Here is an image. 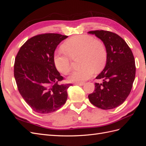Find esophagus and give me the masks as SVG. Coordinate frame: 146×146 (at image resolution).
Listing matches in <instances>:
<instances>
[{
    "mask_svg": "<svg viewBox=\"0 0 146 146\" xmlns=\"http://www.w3.org/2000/svg\"><path fill=\"white\" fill-rule=\"evenodd\" d=\"M75 85H79V86H83V85H85V83H83V82H77V83H75Z\"/></svg>",
    "mask_w": 146,
    "mask_h": 146,
    "instance_id": "esophagus-1",
    "label": "esophagus"
}]
</instances>
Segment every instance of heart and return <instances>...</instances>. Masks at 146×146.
I'll use <instances>...</instances> for the list:
<instances>
[{
	"instance_id": "heart-1",
	"label": "heart",
	"mask_w": 146,
	"mask_h": 146,
	"mask_svg": "<svg viewBox=\"0 0 146 146\" xmlns=\"http://www.w3.org/2000/svg\"><path fill=\"white\" fill-rule=\"evenodd\" d=\"M64 52L56 51L54 55V63L56 69L64 75L71 70V61L69 57L80 55L82 67L74 70L69 77L72 82H84L93 76L96 70L103 69L107 58V52L103 42L90 35H81L69 38L62 46Z\"/></svg>"
}]
</instances>
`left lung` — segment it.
<instances>
[{
    "instance_id": "1",
    "label": "left lung",
    "mask_w": 146,
    "mask_h": 146,
    "mask_svg": "<svg viewBox=\"0 0 146 146\" xmlns=\"http://www.w3.org/2000/svg\"><path fill=\"white\" fill-rule=\"evenodd\" d=\"M103 41L107 52L105 67L96 79L95 90L88 95L90 102L103 110L115 108L123 104L131 90L135 78L134 56L126 42L118 35L105 30L88 32Z\"/></svg>"
}]
</instances>
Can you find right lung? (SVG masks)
<instances>
[{
	"instance_id": "1",
	"label": "right lung",
	"mask_w": 146,
	"mask_h": 146,
	"mask_svg": "<svg viewBox=\"0 0 146 146\" xmlns=\"http://www.w3.org/2000/svg\"><path fill=\"white\" fill-rule=\"evenodd\" d=\"M67 38L58 33L36 35L21 46L16 56L14 76L17 89L26 103L38 113L54 112L67 100V90L72 85H59L64 78L54 63L57 46Z\"/></svg>"
}]
</instances>
